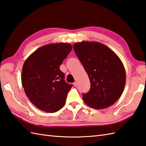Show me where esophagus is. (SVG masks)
<instances>
[{"instance_id":"34e87169","label":"esophagus","mask_w":146,"mask_h":146,"mask_svg":"<svg viewBox=\"0 0 146 146\" xmlns=\"http://www.w3.org/2000/svg\"><path fill=\"white\" fill-rule=\"evenodd\" d=\"M73 84H74V86H75V87H76V86H77V82H76V81L74 82Z\"/></svg>"}]
</instances>
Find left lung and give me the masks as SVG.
Here are the masks:
<instances>
[{"label": "left lung", "mask_w": 146, "mask_h": 146, "mask_svg": "<svg viewBox=\"0 0 146 146\" xmlns=\"http://www.w3.org/2000/svg\"><path fill=\"white\" fill-rule=\"evenodd\" d=\"M73 48L91 83L88 93H82L84 102L94 109L110 106L120 98L125 84V70L120 59L98 42L82 41Z\"/></svg>", "instance_id": "obj_1"}]
</instances>
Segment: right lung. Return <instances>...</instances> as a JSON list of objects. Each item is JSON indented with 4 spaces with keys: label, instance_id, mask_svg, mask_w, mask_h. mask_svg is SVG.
I'll use <instances>...</instances> for the list:
<instances>
[{
    "label": "right lung",
    "instance_id": "1",
    "mask_svg": "<svg viewBox=\"0 0 146 146\" xmlns=\"http://www.w3.org/2000/svg\"><path fill=\"white\" fill-rule=\"evenodd\" d=\"M69 43L46 44L24 63L21 81L28 99L41 110L54 113L64 106L72 84L64 80L60 65L72 50Z\"/></svg>",
    "mask_w": 146,
    "mask_h": 146
}]
</instances>
